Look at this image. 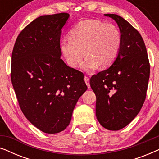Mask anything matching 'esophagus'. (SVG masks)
Returning a JSON list of instances; mask_svg holds the SVG:
<instances>
[{
    "label": "esophagus",
    "mask_w": 159,
    "mask_h": 159,
    "mask_svg": "<svg viewBox=\"0 0 159 159\" xmlns=\"http://www.w3.org/2000/svg\"><path fill=\"white\" fill-rule=\"evenodd\" d=\"M84 82H85V83H86V84L87 85H88V88H90V82H89V78H88V77H84Z\"/></svg>",
    "instance_id": "obj_1"
}]
</instances>
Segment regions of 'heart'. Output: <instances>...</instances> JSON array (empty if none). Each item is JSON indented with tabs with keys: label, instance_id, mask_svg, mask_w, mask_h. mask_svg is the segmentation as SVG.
I'll use <instances>...</instances> for the list:
<instances>
[{
	"label": "heart",
	"instance_id": "1",
	"mask_svg": "<svg viewBox=\"0 0 159 159\" xmlns=\"http://www.w3.org/2000/svg\"><path fill=\"white\" fill-rule=\"evenodd\" d=\"M121 45L119 30L112 24L95 19H86L77 24L70 32V39H64L61 50L67 64L72 68L82 63L84 71L98 66L107 68L116 59ZM85 53H84V52Z\"/></svg>",
	"mask_w": 159,
	"mask_h": 159
}]
</instances>
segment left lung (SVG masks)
<instances>
[{"label":"left lung","instance_id":"left-lung-1","mask_svg":"<svg viewBox=\"0 0 159 159\" xmlns=\"http://www.w3.org/2000/svg\"><path fill=\"white\" fill-rule=\"evenodd\" d=\"M120 30L121 45L111 66L94 75L90 87L96 95L98 121L108 130H119L138 114L146 97L150 64L144 41L122 17L106 14Z\"/></svg>","mask_w":159,"mask_h":159}]
</instances>
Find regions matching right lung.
<instances>
[{
    "mask_svg": "<svg viewBox=\"0 0 159 159\" xmlns=\"http://www.w3.org/2000/svg\"><path fill=\"white\" fill-rule=\"evenodd\" d=\"M69 18L61 13L35 19L17 37L12 52L11 78L21 111L48 134L68 127L88 89L83 74L61 58V34Z\"/></svg>",
    "mask_w": 159,
    "mask_h": 159,
    "instance_id": "add662e5",
    "label": "right lung"
}]
</instances>
